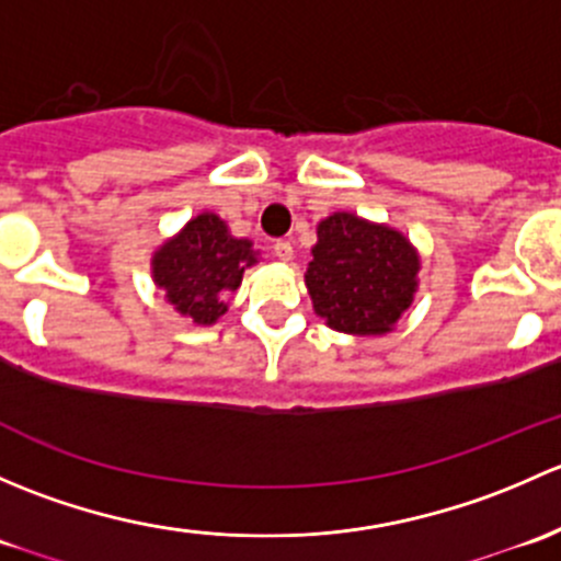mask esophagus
I'll list each match as a JSON object with an SVG mask.
<instances>
[{
    "instance_id": "1",
    "label": "esophagus",
    "mask_w": 561,
    "mask_h": 561,
    "mask_svg": "<svg viewBox=\"0 0 561 561\" xmlns=\"http://www.w3.org/2000/svg\"><path fill=\"white\" fill-rule=\"evenodd\" d=\"M274 257L282 260V263H290V260H293V244H290V241H276Z\"/></svg>"
}]
</instances>
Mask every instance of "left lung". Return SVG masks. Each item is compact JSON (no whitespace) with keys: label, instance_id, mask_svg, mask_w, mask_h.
<instances>
[{"label":"left lung","instance_id":"obj_1","mask_svg":"<svg viewBox=\"0 0 561 561\" xmlns=\"http://www.w3.org/2000/svg\"><path fill=\"white\" fill-rule=\"evenodd\" d=\"M421 252L401 230L353 211L317 222L304 282L314 314L350 336H386L412 307Z\"/></svg>","mask_w":561,"mask_h":561}]
</instances>
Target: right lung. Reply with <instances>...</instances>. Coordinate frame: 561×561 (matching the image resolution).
<instances>
[{
	"label": "right lung",
	"instance_id": "right-lung-1",
	"mask_svg": "<svg viewBox=\"0 0 561 561\" xmlns=\"http://www.w3.org/2000/svg\"><path fill=\"white\" fill-rule=\"evenodd\" d=\"M257 254L252 241L230 233L219 214L201 211L154 249L151 279L181 317L214 325L228 312V296L239 290Z\"/></svg>",
	"mask_w": 561,
	"mask_h": 561
}]
</instances>
